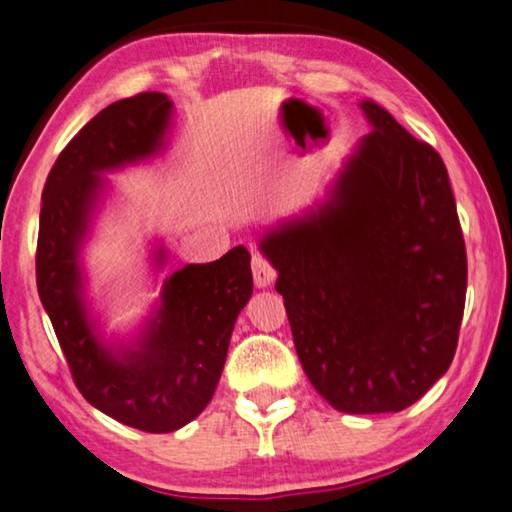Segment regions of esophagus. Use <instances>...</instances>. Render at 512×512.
Here are the masks:
<instances>
[{
	"label": "esophagus",
	"mask_w": 512,
	"mask_h": 512,
	"mask_svg": "<svg viewBox=\"0 0 512 512\" xmlns=\"http://www.w3.org/2000/svg\"><path fill=\"white\" fill-rule=\"evenodd\" d=\"M275 268L273 264L268 262V259L264 255H255L253 257V280H255V287L257 289H266L271 287V284L275 282Z\"/></svg>",
	"instance_id": "34e87169"
}]
</instances>
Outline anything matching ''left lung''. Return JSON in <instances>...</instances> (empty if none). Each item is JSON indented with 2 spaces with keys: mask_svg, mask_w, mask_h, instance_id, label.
<instances>
[{
  "mask_svg": "<svg viewBox=\"0 0 512 512\" xmlns=\"http://www.w3.org/2000/svg\"><path fill=\"white\" fill-rule=\"evenodd\" d=\"M323 201L259 241L311 386L343 413H397L452 366L465 241L443 158L375 101Z\"/></svg>",
  "mask_w": 512,
  "mask_h": 512,
  "instance_id": "1",
  "label": "left lung"
}]
</instances>
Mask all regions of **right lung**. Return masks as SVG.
I'll use <instances>...</instances> for the list:
<instances>
[{
    "mask_svg": "<svg viewBox=\"0 0 512 512\" xmlns=\"http://www.w3.org/2000/svg\"><path fill=\"white\" fill-rule=\"evenodd\" d=\"M173 103L144 92L103 108L69 142L42 192L36 280L74 384L94 409L128 427L169 433L201 415L219 384L232 329L253 296L250 253L232 248L210 264H187L162 284L140 334L108 343L85 302L81 248L108 178L167 146ZM155 266L167 253L155 250Z\"/></svg>",
    "mask_w": 512,
    "mask_h": 512,
    "instance_id": "1",
    "label": "right lung"
}]
</instances>
